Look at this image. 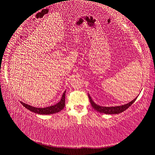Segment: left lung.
<instances>
[{
	"label": "left lung",
	"mask_w": 155,
	"mask_h": 155,
	"mask_svg": "<svg viewBox=\"0 0 155 155\" xmlns=\"http://www.w3.org/2000/svg\"><path fill=\"white\" fill-rule=\"evenodd\" d=\"M90 103L93 107V108L95 110L101 112V113L107 114H119L120 112H123L125 111V110L127 109L129 106H130L132 104H133L135 101L136 100L137 97L133 100L131 102H129L128 104H126L125 105L119 106H112V107H106V106H101L95 104L94 101L92 100L91 97H90V95H88Z\"/></svg>",
	"instance_id": "obj_1"
}]
</instances>
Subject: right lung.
<instances>
[{"label": "right lung", "instance_id": "1", "mask_svg": "<svg viewBox=\"0 0 155 155\" xmlns=\"http://www.w3.org/2000/svg\"><path fill=\"white\" fill-rule=\"evenodd\" d=\"M65 95L66 91L64 92L62 97H61L60 102L55 105L46 107V108H36V107L30 106L28 104H25L22 102H20V103L25 107V108L28 109L30 111L35 112V113L39 114H51L57 113V112L62 110V109L64 108V106H65Z\"/></svg>", "mask_w": 155, "mask_h": 155}]
</instances>
